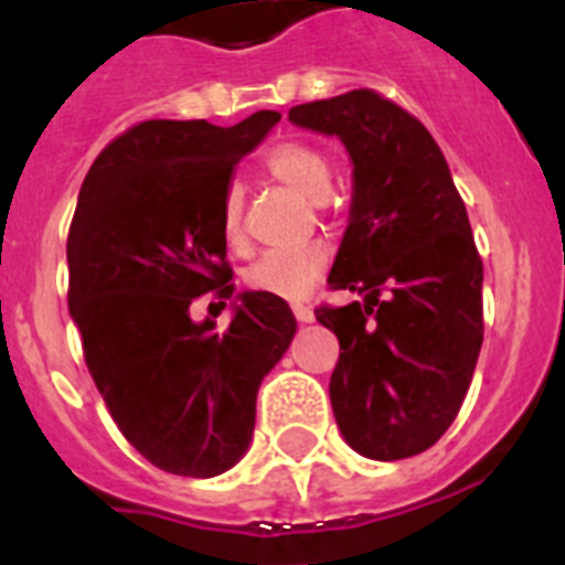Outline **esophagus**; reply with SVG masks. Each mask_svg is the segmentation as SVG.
Wrapping results in <instances>:
<instances>
[{"label": "esophagus", "mask_w": 565, "mask_h": 565, "mask_svg": "<svg viewBox=\"0 0 565 565\" xmlns=\"http://www.w3.org/2000/svg\"><path fill=\"white\" fill-rule=\"evenodd\" d=\"M294 317H297V322H302V326L313 322V311L308 306H294Z\"/></svg>", "instance_id": "34e87169"}]
</instances>
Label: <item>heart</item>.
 Instances as JSON below:
<instances>
[{
    "mask_svg": "<svg viewBox=\"0 0 565 565\" xmlns=\"http://www.w3.org/2000/svg\"><path fill=\"white\" fill-rule=\"evenodd\" d=\"M266 169L271 178L286 183L294 192L306 194L311 201L326 198L331 186V167L326 154L308 143L282 141L266 154ZM221 234L232 248H243V189L228 183L221 198ZM328 266V248L322 243H306L294 248H274L254 259L246 271V282L254 291L274 294L279 299H299L313 288Z\"/></svg>",
    "mask_w": 565,
    "mask_h": 565,
    "instance_id": "1",
    "label": "heart"
}]
</instances>
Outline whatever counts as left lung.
<instances>
[{"label":"left lung","instance_id":"left-lung-1","mask_svg":"<svg viewBox=\"0 0 565 565\" xmlns=\"http://www.w3.org/2000/svg\"><path fill=\"white\" fill-rule=\"evenodd\" d=\"M353 163L348 228L328 286L362 302L317 308L337 333L339 433L373 461L430 450L456 422L483 342V266L467 206L433 135L373 89L291 107Z\"/></svg>","mask_w":565,"mask_h":565}]
</instances>
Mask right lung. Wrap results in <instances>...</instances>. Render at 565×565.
<instances>
[{"label": "right lung", "instance_id": "right-lung-1", "mask_svg": "<svg viewBox=\"0 0 565 565\" xmlns=\"http://www.w3.org/2000/svg\"><path fill=\"white\" fill-rule=\"evenodd\" d=\"M277 121L274 109L228 129L143 121L78 192L67 302L84 362L124 438L172 476L214 478L246 456L259 382L297 333L286 299L234 297L221 234L223 189ZM209 290L233 299L226 332L188 313Z\"/></svg>", "mask_w": 565, "mask_h": 565}]
</instances>
